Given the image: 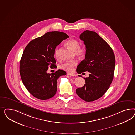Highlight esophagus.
<instances>
[{
	"mask_svg": "<svg viewBox=\"0 0 135 135\" xmlns=\"http://www.w3.org/2000/svg\"><path fill=\"white\" fill-rule=\"evenodd\" d=\"M67 75H69L70 76H76V75L75 74L70 73H68Z\"/></svg>",
	"mask_w": 135,
	"mask_h": 135,
	"instance_id": "obj_1",
	"label": "esophagus"
}]
</instances>
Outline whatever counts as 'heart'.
Instances as JSON below:
<instances>
[{
  "label": "heart",
  "instance_id": "b5f03b06",
  "mask_svg": "<svg viewBox=\"0 0 135 135\" xmlns=\"http://www.w3.org/2000/svg\"><path fill=\"white\" fill-rule=\"evenodd\" d=\"M65 45L69 49L74 51L76 55L83 57L86 53V47L83 45H79V42L75 39H70L65 42ZM55 57L57 59L60 57L59 51L58 49L55 51ZM78 61L74 60L71 61L66 62L61 66L62 69L67 71H72L74 68L77 65Z\"/></svg>",
  "mask_w": 135,
  "mask_h": 135
}]
</instances>
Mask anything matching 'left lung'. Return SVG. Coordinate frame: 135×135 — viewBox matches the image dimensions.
Returning a JSON list of instances; mask_svg holds the SVG:
<instances>
[{
	"label": "left lung",
	"instance_id": "1",
	"mask_svg": "<svg viewBox=\"0 0 135 135\" xmlns=\"http://www.w3.org/2000/svg\"><path fill=\"white\" fill-rule=\"evenodd\" d=\"M80 38L86 45V53L77 72L83 74L88 71L90 74L89 77L84 78V86L76 91L84 100L93 102L101 98L110 86L114 77L115 57L110 45L95 32L85 31Z\"/></svg>",
	"mask_w": 135,
	"mask_h": 135
}]
</instances>
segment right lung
<instances>
[{"instance_id":"1","label":"right lung","mask_w":135,"mask_h":135,"mask_svg":"<svg viewBox=\"0 0 135 135\" xmlns=\"http://www.w3.org/2000/svg\"><path fill=\"white\" fill-rule=\"evenodd\" d=\"M68 37L65 33L49 32L31 41L25 47L21 59L20 74L25 87L35 98L46 100L56 94L57 79L66 72L59 69L49 74L47 71L49 66L55 68V49Z\"/></svg>"}]
</instances>
